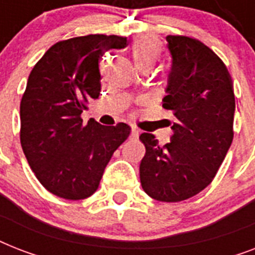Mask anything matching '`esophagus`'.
Here are the masks:
<instances>
[{
	"instance_id": "1",
	"label": "esophagus",
	"mask_w": 255,
	"mask_h": 255,
	"mask_svg": "<svg viewBox=\"0 0 255 255\" xmlns=\"http://www.w3.org/2000/svg\"><path fill=\"white\" fill-rule=\"evenodd\" d=\"M129 137H131V139H137V137H139V131H137L135 127L131 128V135H129Z\"/></svg>"
}]
</instances>
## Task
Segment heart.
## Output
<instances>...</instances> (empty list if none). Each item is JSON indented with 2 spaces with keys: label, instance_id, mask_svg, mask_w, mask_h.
Returning a JSON list of instances; mask_svg holds the SVG:
<instances>
[{
  "label": "heart",
  "instance_id": "heart-1",
  "mask_svg": "<svg viewBox=\"0 0 255 255\" xmlns=\"http://www.w3.org/2000/svg\"><path fill=\"white\" fill-rule=\"evenodd\" d=\"M160 47L159 41L153 37H143L136 39L132 43L131 55L135 66H153L159 59Z\"/></svg>",
  "mask_w": 255,
  "mask_h": 255
}]
</instances>
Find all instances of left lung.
Returning a JSON list of instances; mask_svg holds the SVG:
<instances>
[{
  "mask_svg": "<svg viewBox=\"0 0 255 255\" xmlns=\"http://www.w3.org/2000/svg\"><path fill=\"white\" fill-rule=\"evenodd\" d=\"M172 57L163 107L172 114L170 143L140 135L144 192L157 201L178 202L209 185L233 141V82L225 63L202 42L168 35Z\"/></svg>",
  "mask_w": 255,
  "mask_h": 255,
  "instance_id": "8db88e82",
  "label": "left lung"
}]
</instances>
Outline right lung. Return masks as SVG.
<instances>
[{
  "instance_id": "1",
  "label": "right lung",
  "mask_w": 255,
  "mask_h": 255,
  "mask_svg": "<svg viewBox=\"0 0 255 255\" xmlns=\"http://www.w3.org/2000/svg\"><path fill=\"white\" fill-rule=\"evenodd\" d=\"M127 43L126 37L104 34L57 42L30 73L19 107L21 145L39 182L58 197L95 193L114 152L129 136L126 123L85 126L81 118L99 98L100 58Z\"/></svg>"
}]
</instances>
